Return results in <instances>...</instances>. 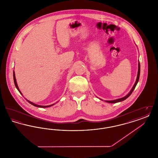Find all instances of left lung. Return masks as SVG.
<instances>
[{
    "instance_id": "left-lung-1",
    "label": "left lung",
    "mask_w": 158,
    "mask_h": 158,
    "mask_svg": "<svg viewBox=\"0 0 158 158\" xmlns=\"http://www.w3.org/2000/svg\"><path fill=\"white\" fill-rule=\"evenodd\" d=\"M140 72V63H139V69H138V73H137V77L136 81H135V83L133 87L132 88L131 90H130V92L127 95L126 97H123V98H120V99H116V100H113V101H105V102H108V103H116V102H121V101H124V100L126 99L131 94V93L133 92V91L135 89V86H136V85H137V83H138V81H139V79Z\"/></svg>"
}]
</instances>
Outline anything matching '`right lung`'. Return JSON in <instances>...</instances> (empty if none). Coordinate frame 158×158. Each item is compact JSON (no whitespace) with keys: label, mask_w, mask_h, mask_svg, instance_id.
I'll return each instance as SVG.
<instances>
[{"label":"right lung","mask_w":158,"mask_h":158,"mask_svg":"<svg viewBox=\"0 0 158 158\" xmlns=\"http://www.w3.org/2000/svg\"><path fill=\"white\" fill-rule=\"evenodd\" d=\"M13 75H14V83H15V86H16V88H17V89L18 90V91L19 92V93L22 94L21 92L19 90V88H18V86L17 83H16V78H15V73H14H14H13ZM22 95H23V94H22ZM27 101H28V102L30 104H32V105H34V106H35L40 107V108H47V107H49V106H52V105H54V104H52V105H47V106H43V105H37V104H34L33 102H31V101H28V100H27Z\"/></svg>","instance_id":"1"}]
</instances>
